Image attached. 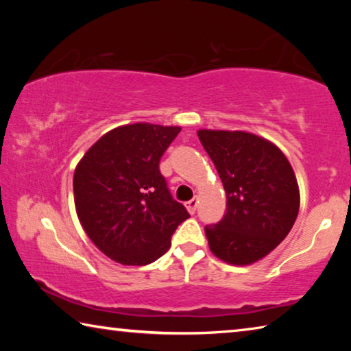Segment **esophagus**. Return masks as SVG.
Instances as JSON below:
<instances>
[{
    "label": "esophagus",
    "mask_w": 351,
    "mask_h": 351,
    "mask_svg": "<svg viewBox=\"0 0 351 351\" xmlns=\"http://www.w3.org/2000/svg\"><path fill=\"white\" fill-rule=\"evenodd\" d=\"M186 207H187V210H189L190 213H195V210H197V207H198V198L195 197V198H192L190 201H187Z\"/></svg>",
    "instance_id": "34e87169"
}]
</instances>
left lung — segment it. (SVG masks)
I'll use <instances>...</instances> for the list:
<instances>
[{"mask_svg": "<svg viewBox=\"0 0 351 351\" xmlns=\"http://www.w3.org/2000/svg\"><path fill=\"white\" fill-rule=\"evenodd\" d=\"M198 138L226 190V213L206 226L210 251L246 266L276 249L299 213V186L287 156L272 142L246 132L199 130Z\"/></svg>", "mask_w": 351, "mask_h": 351, "instance_id": "left-lung-1", "label": "left lung"}]
</instances>
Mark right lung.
I'll return each instance as SVG.
<instances>
[{
	"label": "right lung",
	"instance_id": "obj_1",
	"mask_svg": "<svg viewBox=\"0 0 351 351\" xmlns=\"http://www.w3.org/2000/svg\"><path fill=\"white\" fill-rule=\"evenodd\" d=\"M180 127L132 123L104 134L74 171V203L82 228L106 257L128 266L153 263L169 251L190 217L159 171Z\"/></svg>",
	"mask_w": 351,
	"mask_h": 351
}]
</instances>
